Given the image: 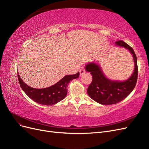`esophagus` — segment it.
<instances>
[{
	"label": "esophagus",
	"mask_w": 149,
	"mask_h": 149,
	"mask_svg": "<svg viewBox=\"0 0 149 149\" xmlns=\"http://www.w3.org/2000/svg\"><path fill=\"white\" fill-rule=\"evenodd\" d=\"M79 73H80V75H82L83 74H84V73L85 72V69H84V67H81V68L79 70Z\"/></svg>",
	"instance_id": "esophagus-1"
}]
</instances>
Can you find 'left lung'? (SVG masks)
<instances>
[{
    "label": "left lung",
    "mask_w": 149,
    "mask_h": 149,
    "mask_svg": "<svg viewBox=\"0 0 149 149\" xmlns=\"http://www.w3.org/2000/svg\"><path fill=\"white\" fill-rule=\"evenodd\" d=\"M116 43L119 47L128 49L133 55L135 68L128 79L116 81L107 79L100 66L94 63H89L85 67L86 71L90 72L93 76L92 82L88 88V95L94 101L104 105L114 104L124 100L133 91L137 81V60L134 49L123 40L117 41Z\"/></svg>",
    "instance_id": "obj_1"
}]
</instances>
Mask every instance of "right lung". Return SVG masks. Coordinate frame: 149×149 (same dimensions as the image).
Here are the masks:
<instances>
[{"mask_svg":"<svg viewBox=\"0 0 149 149\" xmlns=\"http://www.w3.org/2000/svg\"><path fill=\"white\" fill-rule=\"evenodd\" d=\"M79 76V72L75 74L66 75L55 84L44 89L29 86L21 79L19 74L18 79L22 89L30 99L40 104L50 106L63 100L67 94L68 84L73 79L78 78Z\"/></svg>","mask_w":149,"mask_h":149,"instance_id":"right-lung-1","label":"right lung"}]
</instances>
